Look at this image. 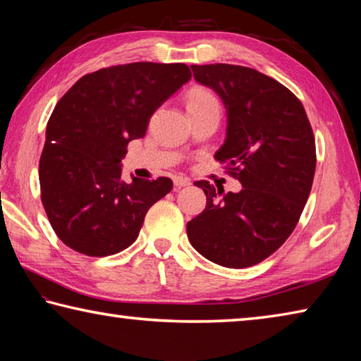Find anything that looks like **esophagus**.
<instances>
[{"mask_svg": "<svg viewBox=\"0 0 361 361\" xmlns=\"http://www.w3.org/2000/svg\"><path fill=\"white\" fill-rule=\"evenodd\" d=\"M173 183H175V186L181 188V186H189V185H191V180H189L188 176L178 175V176H175V178H173Z\"/></svg>", "mask_w": 361, "mask_h": 361, "instance_id": "esophagus-1", "label": "esophagus"}]
</instances>
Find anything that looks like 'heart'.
I'll list each match as a JSON object with an SVG mask.
<instances>
[{"mask_svg": "<svg viewBox=\"0 0 361 361\" xmlns=\"http://www.w3.org/2000/svg\"><path fill=\"white\" fill-rule=\"evenodd\" d=\"M219 106L218 99L213 95L210 90L194 87L191 92L188 94V111H202L207 108Z\"/></svg>", "mask_w": 361, "mask_h": 361, "instance_id": "heart-1", "label": "heart"}]
</instances>
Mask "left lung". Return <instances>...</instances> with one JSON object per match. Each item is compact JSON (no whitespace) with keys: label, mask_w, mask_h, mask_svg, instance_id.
I'll use <instances>...</instances> for the list:
<instances>
[{"label":"left lung","mask_w":361,"mask_h":361,"mask_svg":"<svg viewBox=\"0 0 361 361\" xmlns=\"http://www.w3.org/2000/svg\"><path fill=\"white\" fill-rule=\"evenodd\" d=\"M191 68L224 103L228 130L215 159L243 188L224 194L195 181L207 205L188 223V239L219 266H255L283 245L307 202L317 164L312 127L302 103L276 79L240 65Z\"/></svg>","instance_id":"1"}]
</instances>
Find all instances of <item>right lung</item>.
<instances>
[{"instance_id": "add662e5", "label": "right lung", "mask_w": 361, "mask_h": 361, "mask_svg": "<svg viewBox=\"0 0 361 361\" xmlns=\"http://www.w3.org/2000/svg\"><path fill=\"white\" fill-rule=\"evenodd\" d=\"M191 79L185 63L116 65L78 79L54 108L39 159L41 202L66 247L108 256L130 247L166 176L122 180L121 161L156 109Z\"/></svg>"}]
</instances>
